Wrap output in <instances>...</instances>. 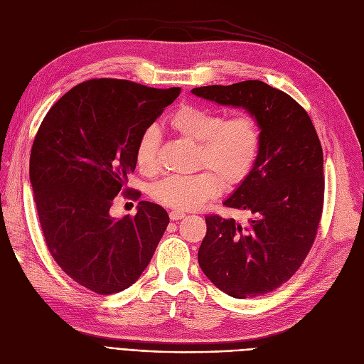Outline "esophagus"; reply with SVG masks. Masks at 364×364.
<instances>
[{
  "instance_id": "1",
  "label": "esophagus",
  "mask_w": 364,
  "mask_h": 364,
  "mask_svg": "<svg viewBox=\"0 0 364 364\" xmlns=\"http://www.w3.org/2000/svg\"><path fill=\"white\" fill-rule=\"evenodd\" d=\"M183 217H185L183 211H178V209H173V211H170V218L173 220V222H178V220H181Z\"/></svg>"
}]
</instances>
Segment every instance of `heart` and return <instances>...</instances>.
<instances>
[{"mask_svg": "<svg viewBox=\"0 0 364 364\" xmlns=\"http://www.w3.org/2000/svg\"><path fill=\"white\" fill-rule=\"evenodd\" d=\"M171 127L194 142H199L196 167L203 171L188 176H168L151 186L150 194L158 203L178 211L202 206L220 188H234L243 182L255 164L261 129L258 119L243 112L226 118L213 109L185 105L171 115ZM161 134L156 127L142 130L138 138L135 159L141 173L158 170Z\"/></svg>", "mask_w": 364, "mask_h": 364, "instance_id": "obj_1", "label": "heart"}]
</instances>
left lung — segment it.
<instances>
[{"label":"left lung","mask_w":364,"mask_h":364,"mask_svg":"<svg viewBox=\"0 0 364 364\" xmlns=\"http://www.w3.org/2000/svg\"><path fill=\"white\" fill-rule=\"evenodd\" d=\"M194 95L243 107L258 119L261 146L247 178L223 202L246 223L206 215L199 266L217 289L246 299L289 281L310 252L323 208V151L305 109L259 80L194 87Z\"/></svg>","instance_id":"1"}]
</instances>
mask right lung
Segmentation results:
<instances>
[{"label": "right lung", "mask_w": 364, "mask_h": 364, "mask_svg": "<svg viewBox=\"0 0 364 364\" xmlns=\"http://www.w3.org/2000/svg\"><path fill=\"white\" fill-rule=\"evenodd\" d=\"M179 94L181 87L92 79L74 86L42 121L30 155L42 234L59 267L87 290L130 287L170 223L151 202H139L134 217L114 218L109 209L119 193H132L126 183L142 130Z\"/></svg>", "instance_id": "obj_1"}]
</instances>
